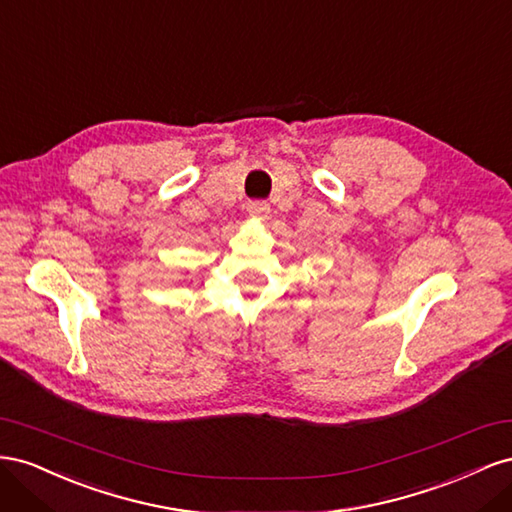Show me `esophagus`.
Here are the masks:
<instances>
[{"label": "esophagus", "instance_id": "obj_1", "mask_svg": "<svg viewBox=\"0 0 512 512\" xmlns=\"http://www.w3.org/2000/svg\"><path fill=\"white\" fill-rule=\"evenodd\" d=\"M246 212L251 218H257V221H264V218H268L270 214V206L266 201H251L246 206Z\"/></svg>", "mask_w": 512, "mask_h": 512}]
</instances>
